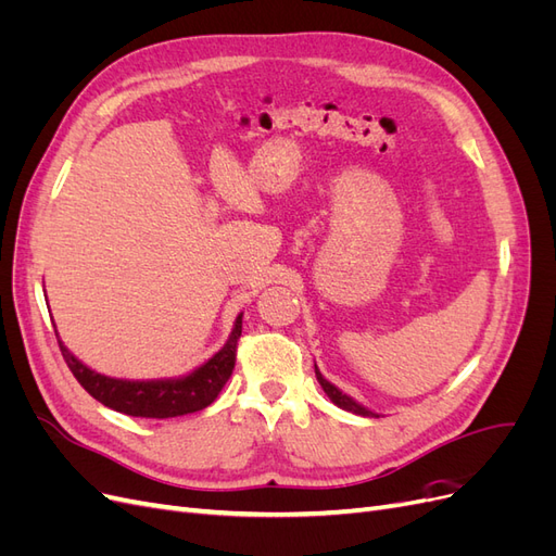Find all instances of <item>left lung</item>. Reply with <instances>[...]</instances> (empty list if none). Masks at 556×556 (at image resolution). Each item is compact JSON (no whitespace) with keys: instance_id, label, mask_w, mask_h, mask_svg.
Returning <instances> with one entry per match:
<instances>
[{"instance_id":"1","label":"left lung","mask_w":556,"mask_h":556,"mask_svg":"<svg viewBox=\"0 0 556 556\" xmlns=\"http://www.w3.org/2000/svg\"><path fill=\"white\" fill-rule=\"evenodd\" d=\"M315 376H317V382L323 384V390L327 392V396H329L339 408L350 410V413H355V415H364V417H374V415H376V413H371V410H366L364 406H359V403H357L355 399H350L348 394H343V392L339 390V387H333L329 380H325L323 374L317 371V366H315Z\"/></svg>"}]
</instances>
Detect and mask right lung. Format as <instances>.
I'll list each match as a JSON object with an SVG mask.
<instances>
[{
    "label": "right lung",
    "mask_w": 556,
    "mask_h": 556,
    "mask_svg": "<svg viewBox=\"0 0 556 556\" xmlns=\"http://www.w3.org/2000/svg\"><path fill=\"white\" fill-rule=\"evenodd\" d=\"M241 317L229 336L225 348L213 355L204 366H199L194 374L176 378V380H117L102 374H94L92 368L80 364L70 350L60 343L62 357L70 366L74 378L80 382L83 390L94 396L104 406L125 413L131 417H153L166 419L204 410L217 399L227 384L233 364H237V345L241 336ZM58 336V333H55Z\"/></svg>",
    "instance_id": "right-lung-1"
}]
</instances>
